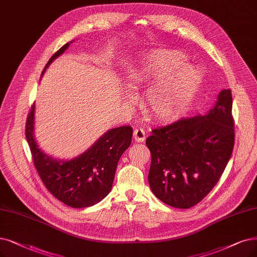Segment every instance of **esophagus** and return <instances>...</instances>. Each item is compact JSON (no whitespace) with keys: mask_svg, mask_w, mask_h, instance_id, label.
<instances>
[{"mask_svg":"<svg viewBox=\"0 0 257 257\" xmlns=\"http://www.w3.org/2000/svg\"><path fill=\"white\" fill-rule=\"evenodd\" d=\"M134 138H135V141L137 142H143L146 140V132L141 127L136 128L134 131Z\"/></svg>","mask_w":257,"mask_h":257,"instance_id":"1","label":"esophagus"}]
</instances>
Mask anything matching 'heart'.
Listing matches in <instances>:
<instances>
[{"mask_svg": "<svg viewBox=\"0 0 257 257\" xmlns=\"http://www.w3.org/2000/svg\"><path fill=\"white\" fill-rule=\"evenodd\" d=\"M184 55L171 50L151 54L135 71L132 88L153 84L148 93V107L159 120H173L187 111L202 83V74L186 65Z\"/></svg>", "mask_w": 257, "mask_h": 257, "instance_id": "heart-1", "label": "heart"}]
</instances>
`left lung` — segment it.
<instances>
[{
    "label": "left lung",
    "instance_id": "8db88e82",
    "mask_svg": "<svg viewBox=\"0 0 257 257\" xmlns=\"http://www.w3.org/2000/svg\"><path fill=\"white\" fill-rule=\"evenodd\" d=\"M231 89L221 90L206 115L180 118L152 130L149 183L168 206L189 209L201 201L222 175L234 148Z\"/></svg>",
    "mask_w": 257,
    "mask_h": 257
}]
</instances>
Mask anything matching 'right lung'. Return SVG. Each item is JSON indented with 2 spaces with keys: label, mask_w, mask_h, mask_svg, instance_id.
Returning <instances> with one entry per match:
<instances>
[{
  "label": "right lung",
  "mask_w": 257,
  "mask_h": 257,
  "mask_svg": "<svg viewBox=\"0 0 257 257\" xmlns=\"http://www.w3.org/2000/svg\"><path fill=\"white\" fill-rule=\"evenodd\" d=\"M68 46L66 43L61 47L49 59L44 70ZM34 128L35 104L26 120V139L40 178L57 199L71 208H86L107 196L118 161L132 142V126L110 128L88 150L70 160H58L45 154L35 139Z\"/></svg>",
  "instance_id": "right-lung-1"
}]
</instances>
